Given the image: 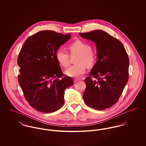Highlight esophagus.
Segmentation results:
<instances>
[{
    "label": "esophagus",
    "instance_id": "obj_1",
    "mask_svg": "<svg viewBox=\"0 0 146 146\" xmlns=\"http://www.w3.org/2000/svg\"><path fill=\"white\" fill-rule=\"evenodd\" d=\"M79 80H80L79 78H75L74 80V82H77L79 81Z\"/></svg>",
    "mask_w": 146,
    "mask_h": 146
}]
</instances>
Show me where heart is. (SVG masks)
Listing matches in <instances>:
<instances>
[{
  "mask_svg": "<svg viewBox=\"0 0 146 146\" xmlns=\"http://www.w3.org/2000/svg\"><path fill=\"white\" fill-rule=\"evenodd\" d=\"M68 49L71 56H78L75 61L76 64L70 67L66 71L68 76H80L85 72L86 66L88 67H92L94 65L97 56L89 44L79 40H76L69 45ZM56 56L58 62L63 67L66 68L69 66L70 56L67 52L59 49L57 51Z\"/></svg>",
  "mask_w": 146,
  "mask_h": 146,
  "instance_id": "b5f03b06",
  "label": "heart"
}]
</instances>
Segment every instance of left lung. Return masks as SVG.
Returning <instances> with one entry per match:
<instances>
[{"mask_svg": "<svg viewBox=\"0 0 146 146\" xmlns=\"http://www.w3.org/2000/svg\"><path fill=\"white\" fill-rule=\"evenodd\" d=\"M79 35L95 42L97 49L98 60L90 72V76L85 79L84 101L89 107L104 110L118 101L127 83L128 55L121 42L103 30H97Z\"/></svg>", "mask_w": 146, "mask_h": 146, "instance_id": "1", "label": "left lung"}]
</instances>
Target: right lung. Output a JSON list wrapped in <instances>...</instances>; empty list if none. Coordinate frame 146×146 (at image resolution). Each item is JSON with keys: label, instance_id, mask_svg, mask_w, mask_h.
Wrapping results in <instances>:
<instances>
[{"label": "right lung", "instance_id": "right-lung-1", "mask_svg": "<svg viewBox=\"0 0 146 146\" xmlns=\"http://www.w3.org/2000/svg\"><path fill=\"white\" fill-rule=\"evenodd\" d=\"M71 38L52 30L29 36L21 48L17 63L18 80L23 96L35 110L52 113L64 104V91L74 82L63 74L56 54L60 45Z\"/></svg>", "mask_w": 146, "mask_h": 146}]
</instances>
